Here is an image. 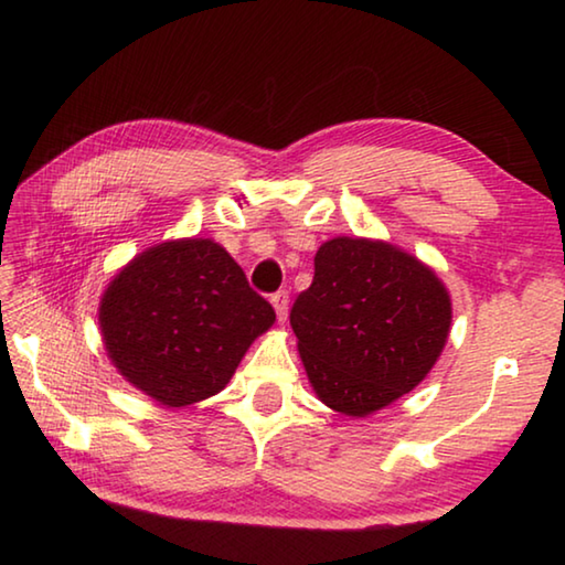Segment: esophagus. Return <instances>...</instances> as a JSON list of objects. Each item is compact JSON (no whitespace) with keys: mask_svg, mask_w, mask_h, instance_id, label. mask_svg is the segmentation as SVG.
<instances>
[{"mask_svg":"<svg viewBox=\"0 0 565 565\" xmlns=\"http://www.w3.org/2000/svg\"><path fill=\"white\" fill-rule=\"evenodd\" d=\"M271 306L276 311V317H279V321H286V313H289V291H276L271 296Z\"/></svg>","mask_w":565,"mask_h":565,"instance_id":"34e87169","label":"esophagus"}]
</instances>
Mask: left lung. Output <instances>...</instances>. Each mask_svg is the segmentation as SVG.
<instances>
[{"mask_svg":"<svg viewBox=\"0 0 565 565\" xmlns=\"http://www.w3.org/2000/svg\"><path fill=\"white\" fill-rule=\"evenodd\" d=\"M454 306L431 266L366 236H333L291 309L313 394L343 416L394 404L428 376L451 333Z\"/></svg>","mask_w":565,"mask_h":565,"instance_id":"8db88e82","label":"left lung"}]
</instances>
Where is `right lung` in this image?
<instances>
[{"label": "right lung", "instance_id": "right-lung-1", "mask_svg": "<svg viewBox=\"0 0 565 565\" xmlns=\"http://www.w3.org/2000/svg\"><path fill=\"white\" fill-rule=\"evenodd\" d=\"M276 321L222 244L204 236L145 248L99 301L107 356L124 381L167 408L222 391L248 347Z\"/></svg>", "mask_w": 565, "mask_h": 565}]
</instances>
